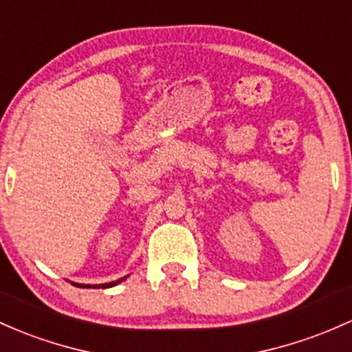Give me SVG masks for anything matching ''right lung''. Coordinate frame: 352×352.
Instances as JSON below:
<instances>
[{
	"label": "right lung",
	"instance_id": "right-lung-1",
	"mask_svg": "<svg viewBox=\"0 0 352 352\" xmlns=\"http://www.w3.org/2000/svg\"><path fill=\"white\" fill-rule=\"evenodd\" d=\"M126 277L129 276H125V277H120V279H117V280H111V283H107V284H78V283H72L73 285H75V287H82V289H90V287H94V289H108V287H113V285H117V284H120V283H123V280L126 279Z\"/></svg>",
	"mask_w": 352,
	"mask_h": 352
}]
</instances>
